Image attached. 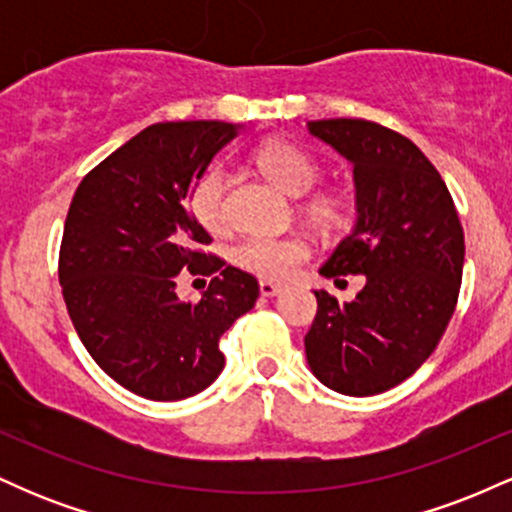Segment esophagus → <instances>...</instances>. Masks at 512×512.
<instances>
[{"instance_id": "obj_1", "label": "esophagus", "mask_w": 512, "mask_h": 512, "mask_svg": "<svg viewBox=\"0 0 512 512\" xmlns=\"http://www.w3.org/2000/svg\"><path fill=\"white\" fill-rule=\"evenodd\" d=\"M281 291H284V286H281V284H274V281H260V293L264 298L279 296Z\"/></svg>"}]
</instances>
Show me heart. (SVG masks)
Segmentation results:
<instances>
[{"label":"heart","instance_id":"1","mask_svg":"<svg viewBox=\"0 0 512 512\" xmlns=\"http://www.w3.org/2000/svg\"><path fill=\"white\" fill-rule=\"evenodd\" d=\"M257 168L286 195L301 197L317 182V163L305 154L301 146L286 139H269L255 151ZM226 187L228 173L221 166H209L195 180L190 192V207L195 219L207 231H219L226 223ZM310 219L320 226H337L344 219V199L339 195H317L308 202ZM308 257V245L298 238L252 236L233 250L238 267L264 276V279H284Z\"/></svg>","mask_w":512,"mask_h":512}]
</instances>
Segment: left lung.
<instances>
[{
  "instance_id": "8db88e82",
  "label": "left lung",
  "mask_w": 512,
  "mask_h": 512,
  "mask_svg": "<svg viewBox=\"0 0 512 512\" xmlns=\"http://www.w3.org/2000/svg\"><path fill=\"white\" fill-rule=\"evenodd\" d=\"M305 127L354 168L356 223L320 274L366 279L349 303L315 291L305 356L339 395H378L407 380L443 337L462 284L464 233L443 178L407 137L346 117Z\"/></svg>"
}]
</instances>
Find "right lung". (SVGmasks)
<instances>
[{"label": "right lung", "instance_id": "obj_1", "mask_svg": "<svg viewBox=\"0 0 512 512\" xmlns=\"http://www.w3.org/2000/svg\"><path fill=\"white\" fill-rule=\"evenodd\" d=\"M243 125L158 122L98 163L64 221L60 284L74 330L115 383L154 402L192 397L219 378L221 334L260 296L257 279L199 252L209 233L190 211L192 185ZM214 273L199 304L177 274Z\"/></svg>", "mask_w": 512, "mask_h": 512}]
</instances>
